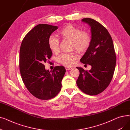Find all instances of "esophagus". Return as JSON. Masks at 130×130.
<instances>
[{
	"label": "esophagus",
	"instance_id": "obj_1",
	"mask_svg": "<svg viewBox=\"0 0 130 130\" xmlns=\"http://www.w3.org/2000/svg\"><path fill=\"white\" fill-rule=\"evenodd\" d=\"M66 70H71L72 69V67H65Z\"/></svg>",
	"mask_w": 130,
	"mask_h": 130
}]
</instances>
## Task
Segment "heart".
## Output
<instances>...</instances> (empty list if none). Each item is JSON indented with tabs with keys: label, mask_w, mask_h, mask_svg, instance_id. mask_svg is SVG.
Returning a JSON list of instances; mask_svg holds the SVG:
<instances>
[{
	"label": "heart",
	"mask_w": 130,
	"mask_h": 130,
	"mask_svg": "<svg viewBox=\"0 0 130 130\" xmlns=\"http://www.w3.org/2000/svg\"><path fill=\"white\" fill-rule=\"evenodd\" d=\"M61 37L64 39H69L72 42L71 50H75L79 53L85 52L90 47L91 42V36L87 31H82L81 29L72 25H67L60 32ZM59 40L51 35L48 39V44L50 50L54 53L59 50ZM78 58L76 52L63 53L57 57L59 63L66 67L73 66Z\"/></svg>",
	"instance_id": "b5f03b06"
}]
</instances>
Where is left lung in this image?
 I'll list each match as a JSON object with an SVG mask.
<instances>
[{
    "instance_id": "left-lung-1",
    "label": "left lung",
    "mask_w": 130,
    "mask_h": 130,
    "mask_svg": "<svg viewBox=\"0 0 130 130\" xmlns=\"http://www.w3.org/2000/svg\"><path fill=\"white\" fill-rule=\"evenodd\" d=\"M82 22L91 27V42L80 61L92 68L85 71L82 67H76L79 71L76 84L84 93L95 95L104 91L111 83L116 65V55L112 38L103 26L91 18H83Z\"/></svg>"
}]
</instances>
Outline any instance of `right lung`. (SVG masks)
<instances>
[{
    "instance_id": "1",
    "label": "right lung",
    "mask_w": 130,
    "mask_h": 130,
    "mask_svg": "<svg viewBox=\"0 0 130 130\" xmlns=\"http://www.w3.org/2000/svg\"><path fill=\"white\" fill-rule=\"evenodd\" d=\"M58 27L39 24L27 33L21 44L19 53V70L23 82L34 96L50 100L58 94L66 72L62 66L46 70L44 63L52 55L48 39Z\"/></svg>"
}]
</instances>
